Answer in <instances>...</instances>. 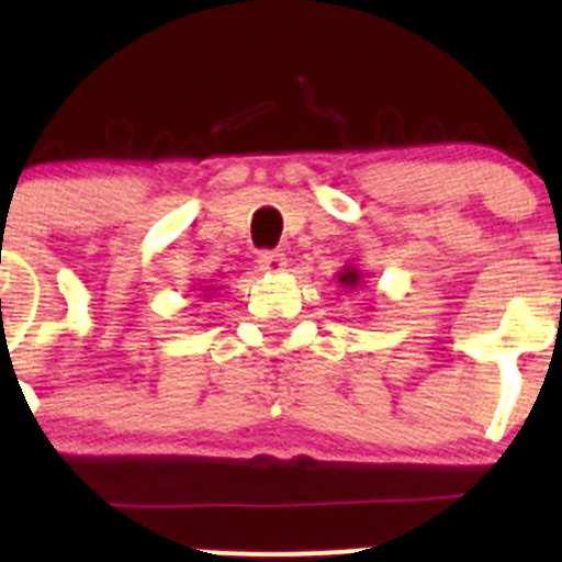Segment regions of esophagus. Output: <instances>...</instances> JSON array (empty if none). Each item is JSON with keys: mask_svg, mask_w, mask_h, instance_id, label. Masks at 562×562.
<instances>
[{"mask_svg": "<svg viewBox=\"0 0 562 562\" xmlns=\"http://www.w3.org/2000/svg\"><path fill=\"white\" fill-rule=\"evenodd\" d=\"M258 263L260 271H266V274H280V271H285L288 258L280 249H263V252L258 255Z\"/></svg>", "mask_w": 562, "mask_h": 562, "instance_id": "obj_1", "label": "esophagus"}]
</instances>
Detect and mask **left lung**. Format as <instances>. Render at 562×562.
<instances>
[{"label":"left lung","mask_w":562,"mask_h":562,"mask_svg":"<svg viewBox=\"0 0 562 562\" xmlns=\"http://www.w3.org/2000/svg\"><path fill=\"white\" fill-rule=\"evenodd\" d=\"M339 285L348 288V291L359 288L361 285V271L359 269H350V266H345V271H339Z\"/></svg>","instance_id":"obj_1"}]
</instances>
